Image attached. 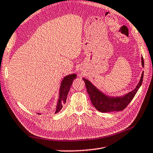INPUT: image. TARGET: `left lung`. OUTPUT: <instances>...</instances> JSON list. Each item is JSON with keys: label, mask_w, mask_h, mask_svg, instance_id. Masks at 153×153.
Instances as JSON below:
<instances>
[{"label": "left lung", "mask_w": 153, "mask_h": 153, "mask_svg": "<svg viewBox=\"0 0 153 153\" xmlns=\"http://www.w3.org/2000/svg\"><path fill=\"white\" fill-rule=\"evenodd\" d=\"M141 64L144 67V60L143 56L141 57ZM143 78V72L141 74V79L136 87L125 96L118 97H110L106 96L92 84L88 79L83 78L85 83L87 91L89 95L92 104L94 108L102 113L111 111H120L126 108V106L132 101L134 96L139 89L142 84Z\"/></svg>", "instance_id": "1"}]
</instances>
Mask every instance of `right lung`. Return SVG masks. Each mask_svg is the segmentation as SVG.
<instances>
[{"label":"right lung","instance_id":"1","mask_svg":"<svg viewBox=\"0 0 153 153\" xmlns=\"http://www.w3.org/2000/svg\"><path fill=\"white\" fill-rule=\"evenodd\" d=\"M77 77V75L75 74H70V75L66 76L62 79L61 84H60V91H59V98L58 100L57 105H56V109H55V113H57L60 109L62 108L63 104H65L66 102L67 96L69 92L70 88L72 86V84L74 79ZM40 115V113H38Z\"/></svg>","mask_w":153,"mask_h":153}]
</instances>
